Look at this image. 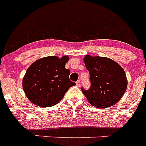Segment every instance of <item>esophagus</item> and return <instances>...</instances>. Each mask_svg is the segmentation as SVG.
I'll return each instance as SVG.
<instances>
[{"label": "esophagus", "mask_w": 146, "mask_h": 146, "mask_svg": "<svg viewBox=\"0 0 146 146\" xmlns=\"http://www.w3.org/2000/svg\"><path fill=\"white\" fill-rule=\"evenodd\" d=\"M80 85H81V82L80 80H77V82H76V86H77V87H80Z\"/></svg>", "instance_id": "esophagus-1"}]
</instances>
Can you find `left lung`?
I'll use <instances>...</instances> for the list:
<instances>
[{"instance_id":"1","label":"left lung","mask_w":146,"mask_h":146,"mask_svg":"<svg viewBox=\"0 0 146 146\" xmlns=\"http://www.w3.org/2000/svg\"><path fill=\"white\" fill-rule=\"evenodd\" d=\"M84 63L90 74L91 87L81 88L88 102L97 108H106L118 102L127 88L122 67L112 59L86 55Z\"/></svg>"}]
</instances>
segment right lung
Here are the masks:
<instances>
[{
	"label": "right lung",
	"instance_id": "obj_1",
	"mask_svg": "<svg viewBox=\"0 0 146 146\" xmlns=\"http://www.w3.org/2000/svg\"><path fill=\"white\" fill-rule=\"evenodd\" d=\"M69 57L47 56L30 66L23 80V88L28 99L42 108L52 107L63 99L75 83L69 80L70 71L65 68Z\"/></svg>",
	"mask_w": 146,
	"mask_h": 146
}]
</instances>
